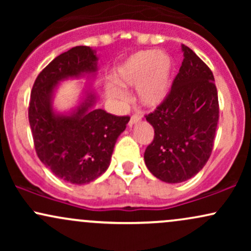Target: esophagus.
I'll list each match as a JSON object with an SVG mask.
<instances>
[{"label": "esophagus", "mask_w": 251, "mask_h": 251, "mask_svg": "<svg viewBox=\"0 0 251 251\" xmlns=\"http://www.w3.org/2000/svg\"><path fill=\"white\" fill-rule=\"evenodd\" d=\"M140 120H142V116H140V114H133V116L131 117V119H129L128 125L129 126L134 125V124H137L138 122H140Z\"/></svg>", "instance_id": "obj_1"}]
</instances>
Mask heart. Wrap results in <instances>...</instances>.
<instances>
[{"label":"heart","instance_id":"heart-1","mask_svg":"<svg viewBox=\"0 0 251 251\" xmlns=\"http://www.w3.org/2000/svg\"><path fill=\"white\" fill-rule=\"evenodd\" d=\"M174 61L169 54L142 50L128 57L118 68L116 83L106 86V94L114 101L125 103L127 94L122 87H138V98L144 106L154 107L164 101L171 88Z\"/></svg>","mask_w":251,"mask_h":251}]
</instances>
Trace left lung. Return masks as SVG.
Returning <instances> with one entry per match:
<instances>
[{
  "label": "left lung",
  "instance_id": "left-lung-1",
  "mask_svg": "<svg viewBox=\"0 0 251 251\" xmlns=\"http://www.w3.org/2000/svg\"><path fill=\"white\" fill-rule=\"evenodd\" d=\"M184 59L168 97L146 120L154 138L144 159L152 175L181 183L203 169L211 155L220 118L214 74L192 50L181 45Z\"/></svg>",
  "mask_w": 251,
  "mask_h": 251
}]
</instances>
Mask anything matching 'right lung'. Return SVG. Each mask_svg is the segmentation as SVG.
Returning a JSON list of instances; mask_svg holds the SVG:
<instances>
[{
  "instance_id": "right-lung-1",
  "label": "right lung",
  "mask_w": 251,
  "mask_h": 251,
  "mask_svg": "<svg viewBox=\"0 0 251 251\" xmlns=\"http://www.w3.org/2000/svg\"><path fill=\"white\" fill-rule=\"evenodd\" d=\"M97 60L96 51L87 46L60 54L37 75L28 108L39 159L60 179L77 185L91 183L107 170L118 137L129 122L128 116L93 108V93L68 116L53 111V92L59 81L94 74Z\"/></svg>"
}]
</instances>
